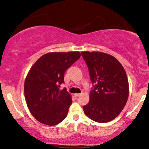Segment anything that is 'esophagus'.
Listing matches in <instances>:
<instances>
[{
	"mask_svg": "<svg viewBox=\"0 0 149 149\" xmlns=\"http://www.w3.org/2000/svg\"><path fill=\"white\" fill-rule=\"evenodd\" d=\"M74 97H79L80 95H81V94H77V93H76V94H74Z\"/></svg>",
	"mask_w": 149,
	"mask_h": 149,
	"instance_id": "34e87169",
	"label": "esophagus"
}]
</instances>
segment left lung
Returning a JSON list of instances; mask_svg holds the SVG:
<instances>
[{"mask_svg":"<svg viewBox=\"0 0 149 149\" xmlns=\"http://www.w3.org/2000/svg\"><path fill=\"white\" fill-rule=\"evenodd\" d=\"M81 54L93 85L83 111L95 122L108 123L120 113L127 102L129 86L127 74L119 61L109 54L88 51Z\"/></svg>","mask_w":149,"mask_h":149,"instance_id":"left-lung-1","label":"left lung"}]
</instances>
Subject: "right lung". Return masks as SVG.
I'll list each match as a JSON object with an SVG mask.
<instances>
[{"label":"right lung","mask_w":149,"mask_h":149,"mask_svg":"<svg viewBox=\"0 0 149 149\" xmlns=\"http://www.w3.org/2000/svg\"><path fill=\"white\" fill-rule=\"evenodd\" d=\"M81 56L78 51L49 52L31 68L24 81V97L32 115L40 123L54 126L66 118L71 97L65 88H59L65 82L66 70Z\"/></svg>","instance_id":"right-lung-1"}]
</instances>
